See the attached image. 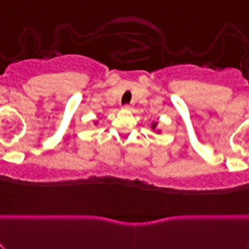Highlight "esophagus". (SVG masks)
I'll use <instances>...</instances> for the list:
<instances>
[{
	"label": "esophagus",
	"mask_w": 249,
	"mask_h": 249,
	"mask_svg": "<svg viewBox=\"0 0 249 249\" xmlns=\"http://www.w3.org/2000/svg\"><path fill=\"white\" fill-rule=\"evenodd\" d=\"M123 108L127 109V110H131L132 108H134V106H132V105H124V106H123Z\"/></svg>",
	"instance_id": "esophagus-1"
}]
</instances>
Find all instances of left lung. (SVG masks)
<instances>
[{
  "instance_id": "obj_1",
  "label": "left lung",
  "mask_w": 249,
  "mask_h": 249,
  "mask_svg": "<svg viewBox=\"0 0 249 249\" xmlns=\"http://www.w3.org/2000/svg\"><path fill=\"white\" fill-rule=\"evenodd\" d=\"M152 130H153V131L157 132V134H159L160 130H158V123H155V122L152 123Z\"/></svg>"
}]
</instances>
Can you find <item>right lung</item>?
I'll list each match as a JSON object with an SVG mask.
<instances>
[{
    "instance_id": "obj_1",
    "label": "right lung",
    "mask_w": 249,
    "mask_h": 249,
    "mask_svg": "<svg viewBox=\"0 0 249 249\" xmlns=\"http://www.w3.org/2000/svg\"><path fill=\"white\" fill-rule=\"evenodd\" d=\"M95 124H96V122H95Z\"/></svg>"
}]
</instances>
